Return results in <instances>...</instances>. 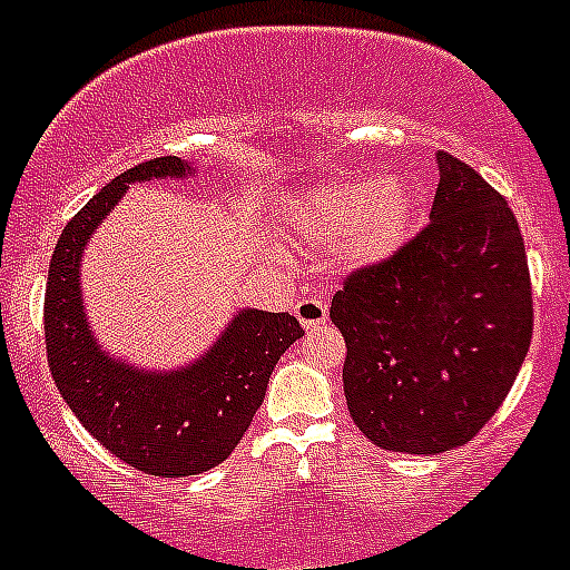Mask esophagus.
<instances>
[{
  "instance_id": "obj_1",
  "label": "esophagus",
  "mask_w": 570,
  "mask_h": 570,
  "mask_svg": "<svg viewBox=\"0 0 570 570\" xmlns=\"http://www.w3.org/2000/svg\"><path fill=\"white\" fill-rule=\"evenodd\" d=\"M294 314H296V320L305 325V328H320V325H325V322H328V302L322 299L320 294L302 296V299L296 302Z\"/></svg>"
}]
</instances>
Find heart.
<instances>
[{
    "mask_svg": "<svg viewBox=\"0 0 570 570\" xmlns=\"http://www.w3.org/2000/svg\"><path fill=\"white\" fill-rule=\"evenodd\" d=\"M414 196L402 179H347L294 205L291 228L314 242H336L347 256L380 259L405 236Z\"/></svg>",
    "mask_w": 570,
    "mask_h": 570,
    "instance_id": "obj_1",
    "label": "heart"
}]
</instances>
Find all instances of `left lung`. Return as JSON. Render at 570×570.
<instances>
[{
    "instance_id": "8db88e82",
    "label": "left lung",
    "mask_w": 570,
    "mask_h": 570,
    "mask_svg": "<svg viewBox=\"0 0 570 570\" xmlns=\"http://www.w3.org/2000/svg\"><path fill=\"white\" fill-rule=\"evenodd\" d=\"M431 223L354 268L331 299L345 336L347 411L374 445L442 454L497 414L533 334L517 216L471 165L440 150Z\"/></svg>"
}]
</instances>
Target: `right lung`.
I'll use <instances>...</instances> for the list:
<instances>
[{
    "label": "right lung",
    "instance_id": "right-lung-1",
    "mask_svg": "<svg viewBox=\"0 0 570 570\" xmlns=\"http://www.w3.org/2000/svg\"><path fill=\"white\" fill-rule=\"evenodd\" d=\"M179 156H156L105 185L57 242L45 288L50 376L94 440L150 476H190L228 460L265 400L271 371L305 331L296 316L242 311L196 365L139 374L99 351L79 299V256L136 179L183 176Z\"/></svg>",
    "mask_w": 570,
    "mask_h": 570
}]
</instances>
